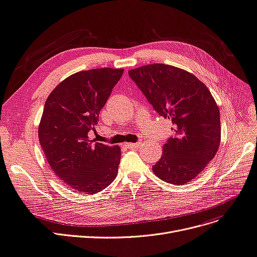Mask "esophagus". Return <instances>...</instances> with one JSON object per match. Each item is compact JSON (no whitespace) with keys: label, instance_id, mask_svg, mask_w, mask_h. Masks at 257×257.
<instances>
[{"label":"esophagus","instance_id":"34e87169","mask_svg":"<svg viewBox=\"0 0 257 257\" xmlns=\"http://www.w3.org/2000/svg\"><path fill=\"white\" fill-rule=\"evenodd\" d=\"M141 142H137V143H129L127 144V147L130 149H137L138 147H140Z\"/></svg>","mask_w":257,"mask_h":257}]
</instances>
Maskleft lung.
Wrapping results in <instances>:
<instances>
[{"instance_id":"8db88e82","label":"left lung","mask_w":257,"mask_h":257,"mask_svg":"<svg viewBox=\"0 0 257 257\" xmlns=\"http://www.w3.org/2000/svg\"><path fill=\"white\" fill-rule=\"evenodd\" d=\"M128 74L156 112L173 124L153 172L173 185L190 182L219 147L220 117L213 96L196 76L170 65H146Z\"/></svg>"}]
</instances>
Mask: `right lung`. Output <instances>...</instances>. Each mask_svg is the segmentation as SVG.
Masks as SVG:
<instances>
[{
	"instance_id": "obj_1",
	"label": "right lung",
	"mask_w": 257,
	"mask_h": 257,
	"mask_svg": "<svg viewBox=\"0 0 257 257\" xmlns=\"http://www.w3.org/2000/svg\"><path fill=\"white\" fill-rule=\"evenodd\" d=\"M124 69L101 68L74 73L46 99L39 140L47 162L76 192L94 194L114 181L120 149L94 140L97 116Z\"/></svg>"
}]
</instances>
